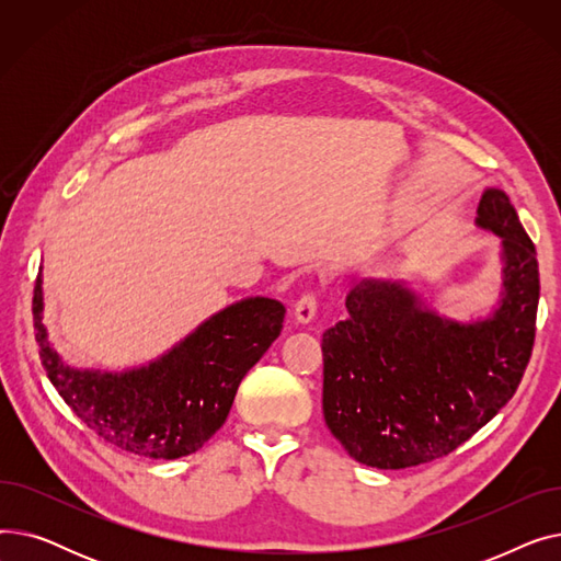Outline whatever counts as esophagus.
Masks as SVG:
<instances>
[{
    "label": "esophagus",
    "instance_id": "obj_1",
    "mask_svg": "<svg viewBox=\"0 0 561 561\" xmlns=\"http://www.w3.org/2000/svg\"><path fill=\"white\" fill-rule=\"evenodd\" d=\"M316 309H318V298L313 290H307L305 296L298 298L296 307H293V316H296L298 322H309L313 316H316Z\"/></svg>",
    "mask_w": 561,
    "mask_h": 561
}]
</instances>
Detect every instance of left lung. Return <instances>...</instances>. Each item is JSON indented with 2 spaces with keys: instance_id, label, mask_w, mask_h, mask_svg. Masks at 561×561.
Masks as SVG:
<instances>
[{
  "instance_id": "obj_1",
  "label": "left lung",
  "mask_w": 561,
  "mask_h": 561,
  "mask_svg": "<svg viewBox=\"0 0 561 561\" xmlns=\"http://www.w3.org/2000/svg\"><path fill=\"white\" fill-rule=\"evenodd\" d=\"M478 225L503 236V300L491 318L436 316L396 282L364 279L322 334V414L359 463L398 470L440 459L516 393L533 355L539 263L510 197L484 191Z\"/></svg>"
}]
</instances>
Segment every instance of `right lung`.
I'll return each instance as SVG.
<instances>
[{
    "label": "right lung",
    "mask_w": 561,
    "mask_h": 561,
    "mask_svg": "<svg viewBox=\"0 0 561 561\" xmlns=\"http://www.w3.org/2000/svg\"><path fill=\"white\" fill-rule=\"evenodd\" d=\"M43 279L34 286V330L47 377L85 427L106 444L150 459L199 450L227 421L245 373L282 332L284 305L271 298L236 302L172 347L129 373L75 370L47 341Z\"/></svg>",
    "instance_id": "right-lung-1"
}]
</instances>
